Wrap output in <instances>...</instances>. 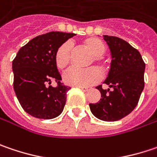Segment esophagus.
Wrapping results in <instances>:
<instances>
[{
	"instance_id": "34e87169",
	"label": "esophagus",
	"mask_w": 157,
	"mask_h": 157,
	"mask_svg": "<svg viewBox=\"0 0 157 157\" xmlns=\"http://www.w3.org/2000/svg\"><path fill=\"white\" fill-rule=\"evenodd\" d=\"M78 88H80V89L84 91V92H86V91L91 90V87H89V86H78Z\"/></svg>"
}]
</instances>
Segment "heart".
<instances>
[{
	"label": "heart",
	"instance_id": "heart-1",
	"mask_svg": "<svg viewBox=\"0 0 157 157\" xmlns=\"http://www.w3.org/2000/svg\"><path fill=\"white\" fill-rule=\"evenodd\" d=\"M84 45L94 55V61L98 63L101 70L106 66L105 61L102 56L106 52L104 43L97 38H86L84 40ZM71 57V44L69 42L62 44L56 49L55 54V63L58 69H63L68 65ZM101 71L95 67L80 70L77 68H70L63 73V82L73 86H86L94 85L101 79Z\"/></svg>",
	"mask_w": 157,
	"mask_h": 157
}]
</instances>
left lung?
<instances>
[{"mask_svg": "<svg viewBox=\"0 0 157 157\" xmlns=\"http://www.w3.org/2000/svg\"><path fill=\"white\" fill-rule=\"evenodd\" d=\"M111 55L110 68L104 84L96 86L101 100L90 103L91 112L103 121L119 120L130 114L137 106L144 88L145 63L137 49L117 37L103 35Z\"/></svg>", "mask_w": 157, "mask_h": 157, "instance_id": "obj_1", "label": "left lung"}]
</instances>
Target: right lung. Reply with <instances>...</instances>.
<instances>
[{"mask_svg": "<svg viewBox=\"0 0 157 157\" xmlns=\"http://www.w3.org/2000/svg\"><path fill=\"white\" fill-rule=\"evenodd\" d=\"M75 35L50 32L37 36L22 47L13 60L14 91L22 108L31 116L52 119L63 112L71 87L61 83L55 54L62 44ZM52 81L59 84L57 88L50 86Z\"/></svg>", "mask_w": 157, "mask_h": 157, "instance_id": "add662e5", "label": "right lung"}]
</instances>
